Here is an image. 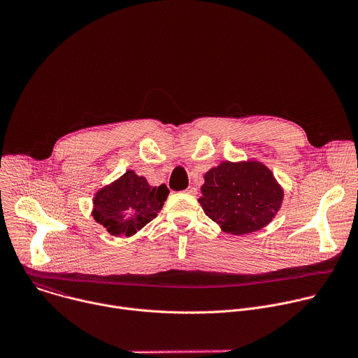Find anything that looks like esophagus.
<instances>
[{
	"label": "esophagus",
	"mask_w": 358,
	"mask_h": 358,
	"mask_svg": "<svg viewBox=\"0 0 358 358\" xmlns=\"http://www.w3.org/2000/svg\"><path fill=\"white\" fill-rule=\"evenodd\" d=\"M185 192H187V194H191V195H195V194H196V188L192 187V185H189V187L185 189Z\"/></svg>",
	"instance_id": "34e87169"
}]
</instances>
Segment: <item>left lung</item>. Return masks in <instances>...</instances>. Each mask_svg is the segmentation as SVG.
Here are the masks:
<instances>
[{
    "label": "left lung",
    "instance_id": "8db88e82",
    "mask_svg": "<svg viewBox=\"0 0 358 358\" xmlns=\"http://www.w3.org/2000/svg\"><path fill=\"white\" fill-rule=\"evenodd\" d=\"M285 191L258 160L221 162L203 174L198 202L208 218L231 235L265 228L279 213Z\"/></svg>",
    "mask_w": 358,
    "mask_h": 358
}]
</instances>
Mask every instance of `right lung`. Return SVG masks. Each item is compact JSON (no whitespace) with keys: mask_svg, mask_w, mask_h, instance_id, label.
<instances>
[{"mask_svg":"<svg viewBox=\"0 0 358 358\" xmlns=\"http://www.w3.org/2000/svg\"><path fill=\"white\" fill-rule=\"evenodd\" d=\"M169 192L164 184L152 187L145 177L127 170L117 180L96 191L92 217L113 236H131L156 218Z\"/></svg>","mask_w":358,"mask_h":358,"instance_id":"add662e5","label":"right lung"}]
</instances>
